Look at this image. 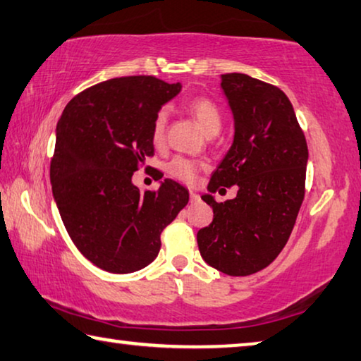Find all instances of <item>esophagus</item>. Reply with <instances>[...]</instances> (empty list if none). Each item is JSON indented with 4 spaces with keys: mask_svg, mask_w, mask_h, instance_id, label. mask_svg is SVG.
Returning a JSON list of instances; mask_svg holds the SVG:
<instances>
[{
    "mask_svg": "<svg viewBox=\"0 0 361 361\" xmlns=\"http://www.w3.org/2000/svg\"><path fill=\"white\" fill-rule=\"evenodd\" d=\"M190 197H191V202H197L199 201V199H201V197H199V194L196 192V191H190Z\"/></svg>",
    "mask_w": 361,
    "mask_h": 361,
    "instance_id": "1",
    "label": "esophagus"
}]
</instances>
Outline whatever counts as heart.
I'll return each instance as SVG.
<instances>
[{
	"mask_svg": "<svg viewBox=\"0 0 361 361\" xmlns=\"http://www.w3.org/2000/svg\"><path fill=\"white\" fill-rule=\"evenodd\" d=\"M188 111L191 112V116L197 120V123L201 125L202 131L207 136H215L219 133L223 123L221 111L220 107L215 104L212 99L207 98H196L188 104ZM167 122H169V109L162 107L156 114L152 122V142L156 146H160L165 141V133H167ZM199 170V164L194 162L191 159L185 157H175L169 164V173L175 178L183 180L186 183H192L196 180Z\"/></svg>",
	"mask_w": 361,
	"mask_h": 361,
	"instance_id": "1",
	"label": "heart"
}]
</instances>
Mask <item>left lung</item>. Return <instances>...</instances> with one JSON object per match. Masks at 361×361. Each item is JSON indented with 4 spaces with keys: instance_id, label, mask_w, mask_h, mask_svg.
I'll return each mask as SVG.
<instances>
[{
    "instance_id": "left-lung-1",
    "label": "left lung",
    "mask_w": 361,
    "mask_h": 361,
    "mask_svg": "<svg viewBox=\"0 0 361 361\" xmlns=\"http://www.w3.org/2000/svg\"><path fill=\"white\" fill-rule=\"evenodd\" d=\"M221 90L234 138L202 196L214 220L197 231V245L215 270L247 276L270 265L288 243L304 201L308 149L281 90L245 73L221 75ZM233 184L237 197L216 203L213 192Z\"/></svg>"
}]
</instances>
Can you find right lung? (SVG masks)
Wrapping results in <instances>:
<instances>
[{
  "label": "right lung",
  "instance_id": "right-lung-1",
  "mask_svg": "<svg viewBox=\"0 0 361 361\" xmlns=\"http://www.w3.org/2000/svg\"><path fill=\"white\" fill-rule=\"evenodd\" d=\"M180 91L181 83L156 77L112 78L77 94L57 122L54 201L73 244L101 270L125 274L149 265L160 233L190 201L170 178L157 191L131 181L154 154V117Z\"/></svg>",
  "mask_w": 361,
  "mask_h": 361
}]
</instances>
